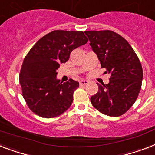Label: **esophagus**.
Instances as JSON below:
<instances>
[{
    "instance_id": "esophagus-1",
    "label": "esophagus",
    "mask_w": 155,
    "mask_h": 155,
    "mask_svg": "<svg viewBox=\"0 0 155 155\" xmlns=\"http://www.w3.org/2000/svg\"><path fill=\"white\" fill-rule=\"evenodd\" d=\"M89 82L87 80H80V86H84V85H87V84H88Z\"/></svg>"
}]
</instances>
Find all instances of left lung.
I'll use <instances>...</instances> for the list:
<instances>
[{"instance_id":"8db88e82","label":"left lung","mask_w":155,"mask_h":155,"mask_svg":"<svg viewBox=\"0 0 155 155\" xmlns=\"http://www.w3.org/2000/svg\"><path fill=\"white\" fill-rule=\"evenodd\" d=\"M100 61L110 74L107 84H99L98 92L91 97L92 106L108 116L125 114L140 92L143 71L140 60L129 43L110 30L84 32Z\"/></svg>"}]
</instances>
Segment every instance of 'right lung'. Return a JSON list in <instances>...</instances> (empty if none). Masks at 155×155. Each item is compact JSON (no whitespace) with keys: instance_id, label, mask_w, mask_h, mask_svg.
Listing matches in <instances>:
<instances>
[{"instance_id":"1","label":"right lung","mask_w":155,"mask_h":155,"mask_svg":"<svg viewBox=\"0 0 155 155\" xmlns=\"http://www.w3.org/2000/svg\"><path fill=\"white\" fill-rule=\"evenodd\" d=\"M88 41L83 32L55 30L43 36L25 56L20 72L22 95L30 110L46 119L59 116L72 104L79 83L56 80V70L74 49Z\"/></svg>"}]
</instances>
